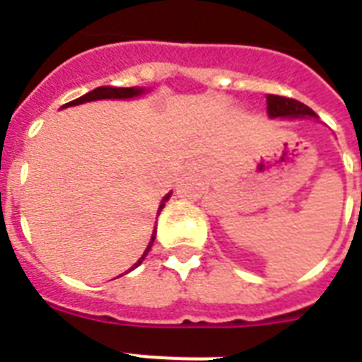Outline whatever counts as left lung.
I'll list each match as a JSON object with an SVG mask.
<instances>
[{"label":"left lung","instance_id":"1","mask_svg":"<svg viewBox=\"0 0 362 362\" xmlns=\"http://www.w3.org/2000/svg\"><path fill=\"white\" fill-rule=\"evenodd\" d=\"M267 110L270 118H304V116L315 118V112L310 107L297 99L284 98V95H269Z\"/></svg>","mask_w":362,"mask_h":362}]
</instances>
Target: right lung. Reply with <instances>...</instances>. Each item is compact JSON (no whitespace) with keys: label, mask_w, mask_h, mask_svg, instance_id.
<instances>
[{"label":"right lung","mask_w":362,"mask_h":362,"mask_svg":"<svg viewBox=\"0 0 362 362\" xmlns=\"http://www.w3.org/2000/svg\"><path fill=\"white\" fill-rule=\"evenodd\" d=\"M144 92L142 88H110V86H101V88H95V90H92V92H88L86 95H82V98L75 99V101H69V103L65 105V107H73V105H81V103H86V101H98V99H129V98H135V95H141V93ZM170 195H167V197L161 201V204H159V212H161V209L165 206V201L169 199ZM153 238H156V231H153L152 235V240H150V244H148L146 252H144V255H142L139 261L135 263V267H139V264L144 261V257H146V253L150 252V247H152L153 244ZM133 267V269H135Z\"/></svg>","instance_id":"right-lung-1"}]
</instances>
